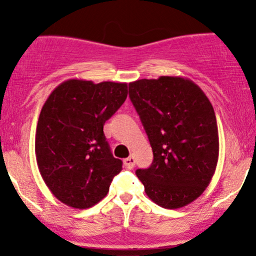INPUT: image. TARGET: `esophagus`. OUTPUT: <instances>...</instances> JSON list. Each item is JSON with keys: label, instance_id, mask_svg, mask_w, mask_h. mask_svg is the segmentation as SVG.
Instances as JSON below:
<instances>
[{"label": "esophagus", "instance_id": "34e87169", "mask_svg": "<svg viewBox=\"0 0 256 256\" xmlns=\"http://www.w3.org/2000/svg\"><path fill=\"white\" fill-rule=\"evenodd\" d=\"M134 162H136V160H134V156H128L124 160V165L126 168H132L134 166Z\"/></svg>", "mask_w": 256, "mask_h": 256}]
</instances>
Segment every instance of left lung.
<instances>
[{"mask_svg":"<svg viewBox=\"0 0 256 256\" xmlns=\"http://www.w3.org/2000/svg\"><path fill=\"white\" fill-rule=\"evenodd\" d=\"M128 96L150 142V167L137 170L144 192L160 207L192 204L212 180L219 158L213 106L198 85L162 76L128 84Z\"/></svg>","mask_w":256,"mask_h":256,"instance_id":"8db88e82","label":"left lung"}]
</instances>
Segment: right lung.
<instances>
[{"instance_id": "add662e5", "label": "right lung", "mask_w": 256, "mask_h": 256, "mask_svg": "<svg viewBox=\"0 0 256 256\" xmlns=\"http://www.w3.org/2000/svg\"><path fill=\"white\" fill-rule=\"evenodd\" d=\"M128 98V84L68 79L58 85L40 110L34 152L52 195L70 207H92L122 170L112 155L104 125Z\"/></svg>"}]
</instances>
